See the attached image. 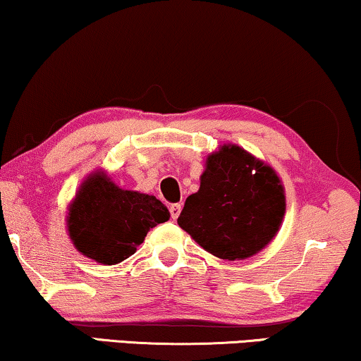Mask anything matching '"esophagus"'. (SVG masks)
<instances>
[{
	"instance_id": "1",
	"label": "esophagus",
	"mask_w": 361,
	"mask_h": 361,
	"mask_svg": "<svg viewBox=\"0 0 361 361\" xmlns=\"http://www.w3.org/2000/svg\"><path fill=\"white\" fill-rule=\"evenodd\" d=\"M180 210H182V205H180V204H172V205L169 207L171 219H172V220H177V216L180 215Z\"/></svg>"
}]
</instances>
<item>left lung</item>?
I'll list each match as a JSON object with an SVG mask.
<instances>
[{
  "instance_id": "obj_1",
  "label": "left lung",
  "mask_w": 361,
  "mask_h": 361,
  "mask_svg": "<svg viewBox=\"0 0 361 361\" xmlns=\"http://www.w3.org/2000/svg\"><path fill=\"white\" fill-rule=\"evenodd\" d=\"M286 212L274 169L236 145L207 157L200 189L187 197L177 224L221 259H246L274 238Z\"/></svg>"
}]
</instances>
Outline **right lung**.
Segmentation results:
<instances>
[{
	"instance_id": "add662e5",
	"label": "right lung",
	"mask_w": 361,
	"mask_h": 361,
	"mask_svg": "<svg viewBox=\"0 0 361 361\" xmlns=\"http://www.w3.org/2000/svg\"><path fill=\"white\" fill-rule=\"evenodd\" d=\"M169 210L154 195L123 190L103 171L83 180L68 207L67 230L75 248L97 263L116 264L135 255Z\"/></svg>"
}]
</instances>
